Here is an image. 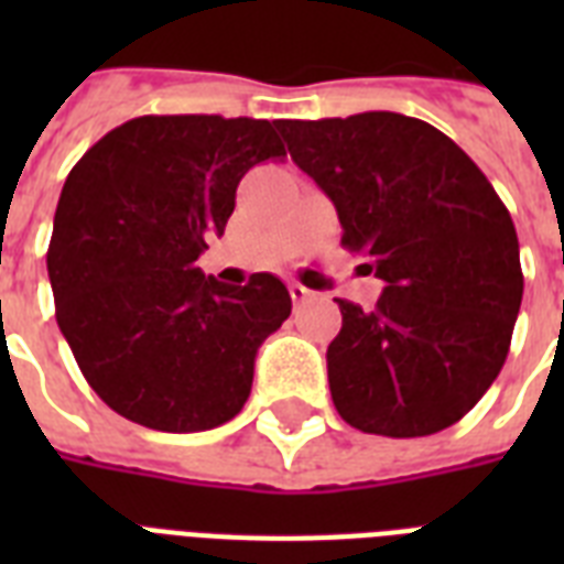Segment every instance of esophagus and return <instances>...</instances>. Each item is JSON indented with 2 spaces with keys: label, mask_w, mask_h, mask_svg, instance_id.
Segmentation results:
<instances>
[{
  "label": "esophagus",
  "mask_w": 564,
  "mask_h": 564,
  "mask_svg": "<svg viewBox=\"0 0 564 564\" xmlns=\"http://www.w3.org/2000/svg\"><path fill=\"white\" fill-rule=\"evenodd\" d=\"M290 295L295 304H304V301L313 299V292H310L307 286H301V283H290Z\"/></svg>",
  "instance_id": "34e87169"
}]
</instances>
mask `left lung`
Returning a JSON list of instances; mask_svg holds the SVG:
<instances>
[{"instance_id":"1","label":"left lung","mask_w":564,"mask_h":564,"mask_svg":"<svg viewBox=\"0 0 564 564\" xmlns=\"http://www.w3.org/2000/svg\"><path fill=\"white\" fill-rule=\"evenodd\" d=\"M292 161L325 189L343 246L386 283L375 310L339 299L327 345L336 412L377 436L451 427L507 362L524 274L507 204L480 166L421 119L369 110L278 119Z\"/></svg>"}]
</instances>
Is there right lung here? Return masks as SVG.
Masks as SVG:
<instances>
[{
  "label": "right lung",
  "instance_id": "add662e5",
  "mask_svg": "<svg viewBox=\"0 0 564 564\" xmlns=\"http://www.w3.org/2000/svg\"><path fill=\"white\" fill-rule=\"evenodd\" d=\"M286 158L278 122L137 117L66 175L46 251L55 318L93 392L122 419L198 433L251 394L257 348L286 322L274 274L225 286L195 265L242 175Z\"/></svg>",
  "mask_w": 564,
  "mask_h": 564
}]
</instances>
